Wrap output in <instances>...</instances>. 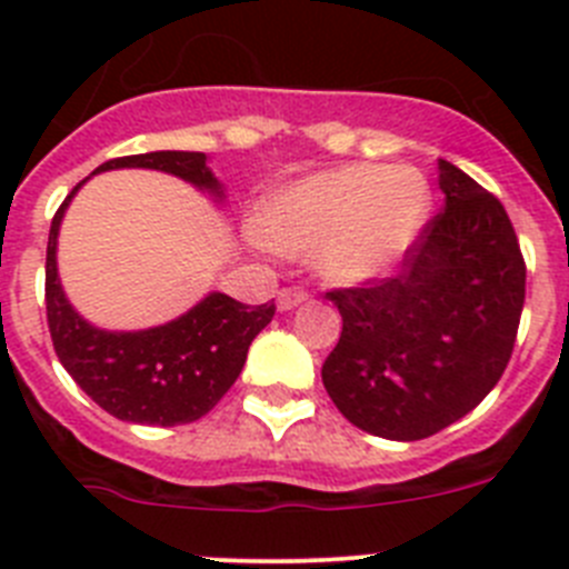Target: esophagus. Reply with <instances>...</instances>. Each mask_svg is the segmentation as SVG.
Returning a JSON list of instances; mask_svg holds the SVG:
<instances>
[{
  "label": "esophagus",
  "instance_id": "34e87169",
  "mask_svg": "<svg viewBox=\"0 0 569 569\" xmlns=\"http://www.w3.org/2000/svg\"><path fill=\"white\" fill-rule=\"evenodd\" d=\"M301 301H308V293L305 290H296V288H284L276 293V308L281 310V313H288V310L299 308Z\"/></svg>",
  "mask_w": 569,
  "mask_h": 569
}]
</instances>
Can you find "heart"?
Segmentation results:
<instances>
[{
    "label": "heart",
    "instance_id": "b5f03b06",
    "mask_svg": "<svg viewBox=\"0 0 569 569\" xmlns=\"http://www.w3.org/2000/svg\"><path fill=\"white\" fill-rule=\"evenodd\" d=\"M430 208L433 193L419 170L345 164L276 190L256 233L281 253L313 250V268L336 284H361L396 268L425 230Z\"/></svg>",
    "mask_w": 569,
    "mask_h": 569
}]
</instances>
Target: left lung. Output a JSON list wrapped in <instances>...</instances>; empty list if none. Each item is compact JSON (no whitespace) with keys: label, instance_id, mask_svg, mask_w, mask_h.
Wrapping results in <instances>:
<instances>
[{"label":"left lung","instance_id":"8db88e82","mask_svg":"<svg viewBox=\"0 0 569 569\" xmlns=\"http://www.w3.org/2000/svg\"><path fill=\"white\" fill-rule=\"evenodd\" d=\"M439 188L445 210L393 279L328 293L341 336L321 381L379 439L419 441L470 413L505 373L525 308V259L499 199L445 159Z\"/></svg>","mask_w":569,"mask_h":569}]
</instances>
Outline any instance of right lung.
I'll return each instance as SVG.
<instances>
[{"mask_svg":"<svg viewBox=\"0 0 569 569\" xmlns=\"http://www.w3.org/2000/svg\"><path fill=\"white\" fill-rule=\"evenodd\" d=\"M119 168L162 170L208 193L216 204H224V184L213 176L204 153L156 150L122 156L99 164L93 173ZM84 182L70 190L48 236L44 301L59 361L84 393L116 419L156 427L202 419L239 379L250 341L273 319V301L250 308L213 290L182 316L156 328L104 330L90 325L64 296L57 264L59 228Z\"/></svg>","mask_w":569,"mask_h":569,"instance_id":"right-lung-1","label":"right lung"}]
</instances>
